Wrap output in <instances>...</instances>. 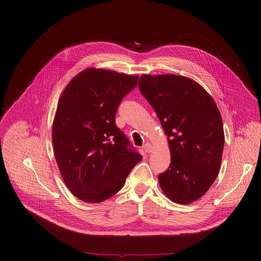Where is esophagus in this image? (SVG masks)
I'll use <instances>...</instances> for the list:
<instances>
[{
    "label": "esophagus",
    "mask_w": 261,
    "mask_h": 261,
    "mask_svg": "<svg viewBox=\"0 0 261 261\" xmlns=\"http://www.w3.org/2000/svg\"><path fill=\"white\" fill-rule=\"evenodd\" d=\"M143 148H144L146 153H152V151H153V145H152L150 142H146V143L143 145Z\"/></svg>",
    "instance_id": "34e87169"
}]
</instances>
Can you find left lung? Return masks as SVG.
<instances>
[{"label":"left lung","instance_id":"1","mask_svg":"<svg viewBox=\"0 0 261 261\" xmlns=\"http://www.w3.org/2000/svg\"><path fill=\"white\" fill-rule=\"evenodd\" d=\"M138 88L167 135L169 168L159 184L173 202L189 204L206 193L221 165L224 130L211 95L196 82L174 74H142Z\"/></svg>","mask_w":261,"mask_h":261}]
</instances>
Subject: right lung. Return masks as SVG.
<instances>
[{"mask_svg":"<svg viewBox=\"0 0 261 261\" xmlns=\"http://www.w3.org/2000/svg\"><path fill=\"white\" fill-rule=\"evenodd\" d=\"M137 82V75L89 68L60 97L53 124L55 157L67 188L85 202L117 194L142 159L116 125L118 107Z\"/></svg>","mask_w":261,"mask_h":261,"instance_id":"1","label":"right lung"}]
</instances>
